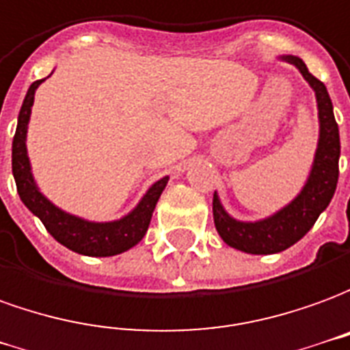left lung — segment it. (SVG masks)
I'll list each match as a JSON object with an SVG mask.
<instances>
[{
	"instance_id": "1",
	"label": "left lung",
	"mask_w": 350,
	"mask_h": 350,
	"mask_svg": "<svg viewBox=\"0 0 350 350\" xmlns=\"http://www.w3.org/2000/svg\"><path fill=\"white\" fill-rule=\"evenodd\" d=\"M304 75L314 90L319 109V143L313 165L306 185L288 205L254 222H243L228 215L219 194L213 196V219L222 241L249 254H275L298 243L313 228L321 213L329 205L339 177V128L334 116V105L324 83L309 73L298 56H281Z\"/></svg>"
}]
</instances>
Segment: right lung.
Here are the masks:
<instances>
[{
	"label": "right lung",
	"instance_id": "obj_1",
	"mask_svg": "<svg viewBox=\"0 0 350 350\" xmlns=\"http://www.w3.org/2000/svg\"><path fill=\"white\" fill-rule=\"evenodd\" d=\"M43 81L44 79L36 81L28 88V94H26L21 113H18L16 133L12 139V177L16 183V190H18L22 203L36 217H39V220L46 228V232L56 241L62 243L64 247H68L73 252H79L84 256H96V258L98 256H115V254L126 252L131 247H135L147 234L156 203L160 200L170 177H162L160 180H156L147 190V194L141 198V202L128 215H124L122 219L118 220H111V222H92V220L81 219V217H75V215L56 207L37 187L33 173H31L28 148H26L31 105H33L36 90Z\"/></svg>",
	"mask_w": 350,
	"mask_h": 350
}]
</instances>
